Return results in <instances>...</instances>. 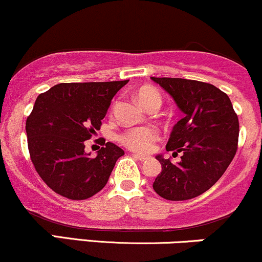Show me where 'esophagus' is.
I'll return each mask as SVG.
<instances>
[{
  "label": "esophagus",
  "mask_w": 262,
  "mask_h": 262,
  "mask_svg": "<svg viewBox=\"0 0 262 262\" xmlns=\"http://www.w3.org/2000/svg\"><path fill=\"white\" fill-rule=\"evenodd\" d=\"M133 156L135 159H138V160H140V161H145L146 159V156H144V155H140V154H133Z\"/></svg>",
  "instance_id": "obj_1"
}]
</instances>
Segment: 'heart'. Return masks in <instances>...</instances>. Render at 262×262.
Instances as JSON below:
<instances>
[{
	"label": "heart",
	"instance_id": "obj_1",
	"mask_svg": "<svg viewBox=\"0 0 262 262\" xmlns=\"http://www.w3.org/2000/svg\"><path fill=\"white\" fill-rule=\"evenodd\" d=\"M137 97L141 106H144L150 101H160L159 93L154 89H150V87H144V89L139 90ZM156 138H158V134L152 129L135 128L123 133L119 137V140L125 146H128L129 149L134 150V151L146 152L152 148V143L156 140Z\"/></svg>",
	"mask_w": 262,
	"mask_h": 262
}]
</instances>
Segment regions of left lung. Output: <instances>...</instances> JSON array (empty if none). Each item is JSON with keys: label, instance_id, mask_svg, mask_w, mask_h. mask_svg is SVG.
<instances>
[{"label": "left lung", "instance_id": "obj_1", "mask_svg": "<svg viewBox=\"0 0 262 262\" xmlns=\"http://www.w3.org/2000/svg\"><path fill=\"white\" fill-rule=\"evenodd\" d=\"M175 101L183 118L173 125L166 150L181 160L156 155L161 172L152 183L165 200L185 201L204 193L228 169L236 152L239 121L223 91L210 83L151 77Z\"/></svg>", "mask_w": 262, "mask_h": 262}]
</instances>
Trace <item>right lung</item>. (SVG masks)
Segmentation results:
<instances>
[{"mask_svg":"<svg viewBox=\"0 0 262 262\" xmlns=\"http://www.w3.org/2000/svg\"><path fill=\"white\" fill-rule=\"evenodd\" d=\"M129 80L59 83L35 100L26 132L33 165L43 181L70 200H86L106 186L124 151L106 143L96 158L85 143L101 127L111 101Z\"/></svg>","mask_w":262,"mask_h":262,"instance_id":"1","label":"right lung"}]
</instances>
